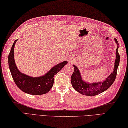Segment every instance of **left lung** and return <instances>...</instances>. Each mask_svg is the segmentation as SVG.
I'll list each match as a JSON object with an SVG mask.
<instances>
[{
    "mask_svg": "<svg viewBox=\"0 0 128 128\" xmlns=\"http://www.w3.org/2000/svg\"><path fill=\"white\" fill-rule=\"evenodd\" d=\"M114 40L117 45V48L116 49V58L113 72L111 73L108 76V77L106 78V80L103 81L88 83L85 82L82 80L79 70L78 69L76 66L74 65L73 66L74 67V71L71 76V82L72 87L76 91L79 92L80 94H85L86 96H96V95L107 90L112 85L116 79L118 67L119 62H120V56H119L118 50L119 43L116 38H114Z\"/></svg>",
    "mask_w": 128,
    "mask_h": 128,
    "instance_id": "1",
    "label": "left lung"
}]
</instances>
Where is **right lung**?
Returning <instances> with one entry per match:
<instances>
[{
	"label": "right lung",
	"mask_w": 128,
	"mask_h": 128,
	"mask_svg": "<svg viewBox=\"0 0 128 128\" xmlns=\"http://www.w3.org/2000/svg\"><path fill=\"white\" fill-rule=\"evenodd\" d=\"M18 40H16L11 48L8 56V63L15 84L21 91L26 94L40 95L47 94L52 88L54 75L62 69L67 61H64L53 66L45 75L39 77H31L20 72L16 66L14 53V47Z\"/></svg>",
	"instance_id": "obj_1"
}]
</instances>
